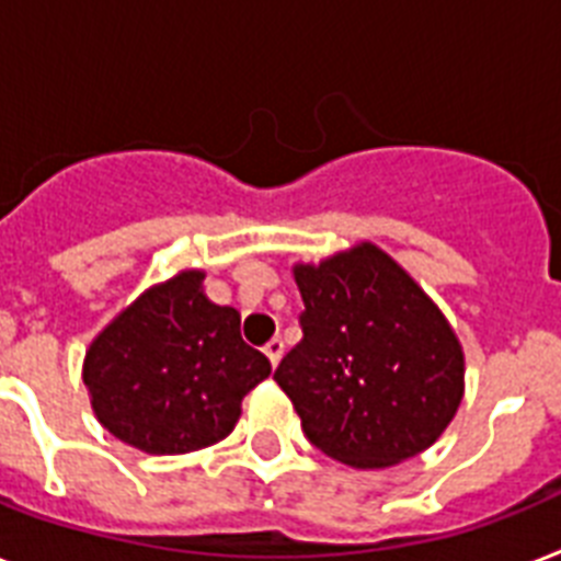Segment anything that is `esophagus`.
<instances>
[{
  "label": "esophagus",
  "mask_w": 561,
  "mask_h": 561,
  "mask_svg": "<svg viewBox=\"0 0 561 561\" xmlns=\"http://www.w3.org/2000/svg\"><path fill=\"white\" fill-rule=\"evenodd\" d=\"M265 354H267V359H271V366L276 368L279 366L282 354H285V343H282V340H271V343L265 345Z\"/></svg>",
  "instance_id": "1"
}]
</instances>
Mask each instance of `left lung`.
Masks as SVG:
<instances>
[{
	"label": "left lung",
	"instance_id": "8db88e82",
	"mask_svg": "<svg viewBox=\"0 0 561 561\" xmlns=\"http://www.w3.org/2000/svg\"><path fill=\"white\" fill-rule=\"evenodd\" d=\"M302 343L273 380L317 449L380 470L430 449L463 398V348L430 294L371 241L294 265Z\"/></svg>",
	"mask_w": 561,
	"mask_h": 561
}]
</instances>
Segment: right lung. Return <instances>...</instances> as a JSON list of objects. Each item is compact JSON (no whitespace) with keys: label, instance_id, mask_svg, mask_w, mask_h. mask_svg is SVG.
I'll return each mask as SVG.
<instances>
[{"label":"right lung","instance_id":"right-lung-1","mask_svg":"<svg viewBox=\"0 0 561 561\" xmlns=\"http://www.w3.org/2000/svg\"><path fill=\"white\" fill-rule=\"evenodd\" d=\"M241 317L209 302L204 271H181L126 305L83 359L98 421L149 455H184L233 432L271 359L241 340Z\"/></svg>","mask_w":561,"mask_h":561}]
</instances>
